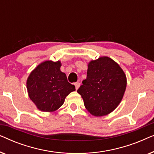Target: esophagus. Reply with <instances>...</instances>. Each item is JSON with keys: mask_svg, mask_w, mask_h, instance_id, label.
<instances>
[{"mask_svg": "<svg viewBox=\"0 0 154 154\" xmlns=\"http://www.w3.org/2000/svg\"><path fill=\"white\" fill-rule=\"evenodd\" d=\"M74 85H75V89H76V90L79 89V86H80V83H79V82H77V83H74Z\"/></svg>", "mask_w": 154, "mask_h": 154, "instance_id": "obj_1", "label": "esophagus"}]
</instances>
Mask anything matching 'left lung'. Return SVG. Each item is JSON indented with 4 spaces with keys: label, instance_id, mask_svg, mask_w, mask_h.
Here are the masks:
<instances>
[{
    "label": "left lung",
    "instance_id": "left-lung-1",
    "mask_svg": "<svg viewBox=\"0 0 154 154\" xmlns=\"http://www.w3.org/2000/svg\"><path fill=\"white\" fill-rule=\"evenodd\" d=\"M77 92L84 105L94 116L111 113L123 98L127 81L125 73L111 58L102 57L88 64L87 78Z\"/></svg>",
    "mask_w": 154,
    "mask_h": 154
}]
</instances>
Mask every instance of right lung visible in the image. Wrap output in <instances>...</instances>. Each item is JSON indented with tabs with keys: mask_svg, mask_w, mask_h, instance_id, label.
Masks as SVG:
<instances>
[{
	"mask_svg": "<svg viewBox=\"0 0 154 154\" xmlns=\"http://www.w3.org/2000/svg\"><path fill=\"white\" fill-rule=\"evenodd\" d=\"M61 63L46 61L30 73L26 87L29 96L42 111H56L64 104L66 97L75 90L60 71Z\"/></svg>",
	"mask_w": 154,
	"mask_h": 154,
	"instance_id": "1",
	"label": "right lung"
}]
</instances>
